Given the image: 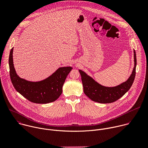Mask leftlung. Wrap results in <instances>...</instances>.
Returning a JSON list of instances; mask_svg holds the SVG:
<instances>
[{
	"mask_svg": "<svg viewBox=\"0 0 148 148\" xmlns=\"http://www.w3.org/2000/svg\"><path fill=\"white\" fill-rule=\"evenodd\" d=\"M134 67L130 77L126 81L115 87L103 86L95 81L87 73L79 70L84 94L92 101L102 103H111L121 98L130 89L135 77L136 57L135 50H134Z\"/></svg>",
	"mask_w": 148,
	"mask_h": 148,
	"instance_id": "1",
	"label": "left lung"
}]
</instances>
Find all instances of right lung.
Instances as JSON below:
<instances>
[{
    "label": "right lung",
    "mask_w": 148,
    "mask_h": 148,
    "mask_svg": "<svg viewBox=\"0 0 148 148\" xmlns=\"http://www.w3.org/2000/svg\"><path fill=\"white\" fill-rule=\"evenodd\" d=\"M13 47L11 49L9 64L10 77L16 90L29 101L36 103H47L55 101L62 92V86L72 67L58 68L47 78L38 81H28L17 74L13 59Z\"/></svg>",
    "instance_id": "1"
}]
</instances>
